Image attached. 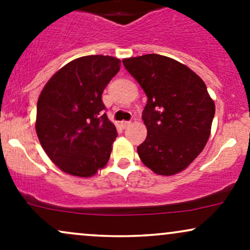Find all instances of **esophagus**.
<instances>
[{
  "instance_id": "esophagus-1",
  "label": "esophagus",
  "mask_w": 250,
  "mask_h": 250,
  "mask_svg": "<svg viewBox=\"0 0 250 250\" xmlns=\"http://www.w3.org/2000/svg\"><path fill=\"white\" fill-rule=\"evenodd\" d=\"M130 125H131L130 121H122V122H121V127H122L123 129L128 128Z\"/></svg>"
}]
</instances>
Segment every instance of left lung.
<instances>
[{
  "mask_svg": "<svg viewBox=\"0 0 250 250\" xmlns=\"http://www.w3.org/2000/svg\"><path fill=\"white\" fill-rule=\"evenodd\" d=\"M148 97L147 137L137 147L146 167L170 176L199 156L210 136L215 103L202 79L170 57L147 54L122 60Z\"/></svg>",
  "mask_w": 250,
  "mask_h": 250,
  "instance_id": "8db88e82",
  "label": "left lung"
}]
</instances>
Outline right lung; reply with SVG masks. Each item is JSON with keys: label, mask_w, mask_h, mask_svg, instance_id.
<instances>
[{"label": "right lung", "mask_w": 250, "mask_h": 250, "mask_svg": "<svg viewBox=\"0 0 250 250\" xmlns=\"http://www.w3.org/2000/svg\"><path fill=\"white\" fill-rule=\"evenodd\" d=\"M121 61L89 55L67 63L45 83L35 129L43 150L64 173L90 177L107 165L117 133L103 113L102 93Z\"/></svg>", "instance_id": "right-lung-1"}]
</instances>
